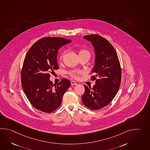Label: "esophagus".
I'll return each mask as SVG.
<instances>
[{"label": "esophagus", "mask_w": 150, "mask_h": 150, "mask_svg": "<svg viewBox=\"0 0 150 150\" xmlns=\"http://www.w3.org/2000/svg\"><path fill=\"white\" fill-rule=\"evenodd\" d=\"M71 86H75V85H76L77 83L75 81H72L71 82Z\"/></svg>", "instance_id": "34e87169"}]
</instances>
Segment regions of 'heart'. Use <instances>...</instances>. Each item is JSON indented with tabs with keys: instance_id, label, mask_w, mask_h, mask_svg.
<instances>
[{
	"instance_id": "b5f03b06",
	"label": "heart",
	"mask_w": 150,
	"mask_h": 150,
	"mask_svg": "<svg viewBox=\"0 0 150 150\" xmlns=\"http://www.w3.org/2000/svg\"><path fill=\"white\" fill-rule=\"evenodd\" d=\"M84 53H89V52L87 50H81L79 52V55H81ZM61 59H62V57L60 58ZM82 73V71H73L71 72H70V75L72 77H73L74 78H78L79 76V75Z\"/></svg>"
}]
</instances>
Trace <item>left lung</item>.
<instances>
[{
    "mask_svg": "<svg viewBox=\"0 0 150 150\" xmlns=\"http://www.w3.org/2000/svg\"><path fill=\"white\" fill-rule=\"evenodd\" d=\"M83 38L94 48L95 59L92 72L96 75L91 77V80H96V84L93 88L84 85L82 100L90 109L98 110L110 103L120 88L122 75L120 61L112 45L105 38L96 34Z\"/></svg>",
    "mask_w": 150,
    "mask_h": 150,
    "instance_id": "obj_1",
    "label": "left lung"
}]
</instances>
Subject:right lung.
I'll return each mask as SVG.
<instances>
[{"label":"right lung","instance_id":"right-lung-1","mask_svg":"<svg viewBox=\"0 0 150 150\" xmlns=\"http://www.w3.org/2000/svg\"><path fill=\"white\" fill-rule=\"evenodd\" d=\"M71 42L62 38L46 37L37 41L27 53L21 74V84L27 98L38 110L47 113L56 110L70 87V81L66 79L57 86L53 84L50 73L59 68V50Z\"/></svg>","mask_w":150,"mask_h":150}]
</instances>
